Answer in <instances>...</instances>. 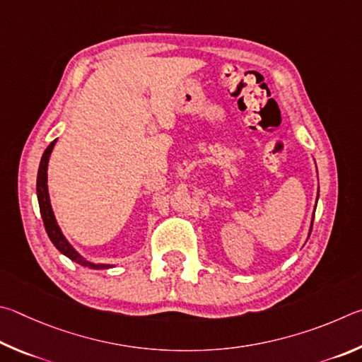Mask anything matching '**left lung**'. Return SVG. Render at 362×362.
<instances>
[{"label":"left lung","mask_w":362,"mask_h":362,"mask_svg":"<svg viewBox=\"0 0 362 362\" xmlns=\"http://www.w3.org/2000/svg\"><path fill=\"white\" fill-rule=\"evenodd\" d=\"M318 194H320V189H318ZM316 208V206H315ZM315 214V213H313ZM312 227H313V219H312V226H310V232H312ZM308 237H310V233H308Z\"/></svg>","instance_id":"8db88e82"}]
</instances>
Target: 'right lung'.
I'll return each instance as SVG.
<instances>
[{
	"label": "right lung",
	"instance_id": "obj_1",
	"mask_svg": "<svg viewBox=\"0 0 362 362\" xmlns=\"http://www.w3.org/2000/svg\"><path fill=\"white\" fill-rule=\"evenodd\" d=\"M57 143V139H54L52 143L47 146V149L44 151V154L41 157V163H40V170H37V180H36V194H37V204H40V211L42 216V223L44 227H46V232L50 238V242L54 243V246L59 250L62 255H65L66 257L71 259L73 262L82 265V267H88L93 270H101V269H110L112 265L110 264H93L87 259L82 257L78 251H76L71 245H69L68 240L63 235V232L60 230L59 224H57V219L54 216L52 206H50V199H49V191H47V163H49V157L50 152H52L54 146Z\"/></svg>",
	"mask_w": 362,
	"mask_h": 362
}]
</instances>
